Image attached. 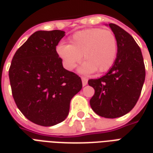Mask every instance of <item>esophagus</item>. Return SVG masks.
<instances>
[{
    "instance_id": "1",
    "label": "esophagus",
    "mask_w": 153,
    "mask_h": 153,
    "mask_svg": "<svg viewBox=\"0 0 153 153\" xmlns=\"http://www.w3.org/2000/svg\"><path fill=\"white\" fill-rule=\"evenodd\" d=\"M81 81H82V85H83V86L87 85L88 79L86 77H81Z\"/></svg>"
}]
</instances>
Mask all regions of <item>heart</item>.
Listing matches in <instances>:
<instances>
[{"label":"heart","mask_w":153,"mask_h":153,"mask_svg":"<svg viewBox=\"0 0 153 153\" xmlns=\"http://www.w3.org/2000/svg\"><path fill=\"white\" fill-rule=\"evenodd\" d=\"M63 65L72 71L82 59L85 61L79 71L83 74L108 71L117 55V41L114 33L99 27L88 28L75 32L69 45L61 44L56 48Z\"/></svg>","instance_id":"obj_1"}]
</instances>
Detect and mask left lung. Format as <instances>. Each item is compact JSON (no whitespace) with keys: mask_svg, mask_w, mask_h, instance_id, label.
I'll return each instance as SVG.
<instances>
[{"mask_svg":"<svg viewBox=\"0 0 153 153\" xmlns=\"http://www.w3.org/2000/svg\"><path fill=\"white\" fill-rule=\"evenodd\" d=\"M108 26L117 41L114 64L102 77L90 79L94 90L91 108L105 118H117L130 112L139 100L145 80L142 52L132 36L114 23Z\"/></svg>","mask_w":153,"mask_h":153,"instance_id":"left-lung-1","label":"left lung"}]
</instances>
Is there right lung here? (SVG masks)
I'll list each match as a JSON object with an SVG mask.
<instances>
[{
	"instance_id": "1",
	"label": "right lung",
	"mask_w": 153,
	"mask_h": 153,
	"mask_svg": "<svg viewBox=\"0 0 153 153\" xmlns=\"http://www.w3.org/2000/svg\"><path fill=\"white\" fill-rule=\"evenodd\" d=\"M60 30L37 31L14 53L9 77L14 102L25 117L42 126L65 120L72 97L82 88L80 76L63 67L56 46Z\"/></svg>"
}]
</instances>
